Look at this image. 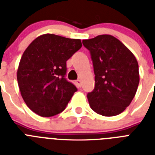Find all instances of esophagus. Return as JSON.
Returning <instances> with one entry per match:
<instances>
[{"mask_svg": "<svg viewBox=\"0 0 155 155\" xmlns=\"http://www.w3.org/2000/svg\"><path fill=\"white\" fill-rule=\"evenodd\" d=\"M75 84L77 85V87H81V86H82V82H81V80H76V81H75Z\"/></svg>", "mask_w": 155, "mask_h": 155, "instance_id": "34e87169", "label": "esophagus"}]
</instances>
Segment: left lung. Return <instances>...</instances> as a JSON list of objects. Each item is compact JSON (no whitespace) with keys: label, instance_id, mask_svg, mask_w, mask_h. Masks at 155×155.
Returning a JSON list of instances; mask_svg holds the SVG:
<instances>
[{"label":"left lung","instance_id":"obj_1","mask_svg":"<svg viewBox=\"0 0 155 155\" xmlns=\"http://www.w3.org/2000/svg\"><path fill=\"white\" fill-rule=\"evenodd\" d=\"M83 44L91 54L95 73L94 90L87 96L90 107L105 117L120 114L130 105L138 87L137 59L112 35L84 39Z\"/></svg>","mask_w":155,"mask_h":155}]
</instances>
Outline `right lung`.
<instances>
[{
    "instance_id": "1",
    "label": "right lung",
    "mask_w": 155,
    "mask_h": 155,
    "mask_svg": "<svg viewBox=\"0 0 155 155\" xmlns=\"http://www.w3.org/2000/svg\"><path fill=\"white\" fill-rule=\"evenodd\" d=\"M81 47L80 39L45 34L36 38L25 49L17 79L21 95L34 113L49 117L65 109L77 91L64 77L66 62Z\"/></svg>"
}]
</instances>
